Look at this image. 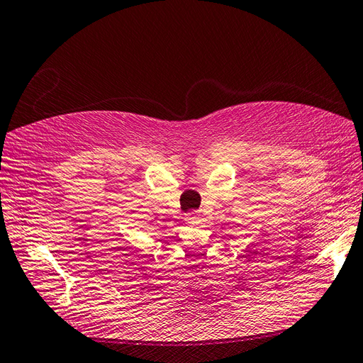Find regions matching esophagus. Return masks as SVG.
I'll use <instances>...</instances> for the list:
<instances>
[{
	"label": "esophagus",
	"mask_w": 363,
	"mask_h": 363,
	"mask_svg": "<svg viewBox=\"0 0 363 363\" xmlns=\"http://www.w3.org/2000/svg\"><path fill=\"white\" fill-rule=\"evenodd\" d=\"M199 218V215H198V212H195V210H191V212H189V213H185V220L187 221H190V223H193V221H196Z\"/></svg>",
	"instance_id": "34e87169"
}]
</instances>
